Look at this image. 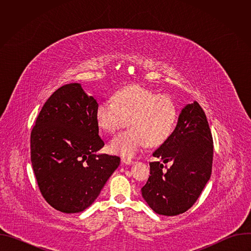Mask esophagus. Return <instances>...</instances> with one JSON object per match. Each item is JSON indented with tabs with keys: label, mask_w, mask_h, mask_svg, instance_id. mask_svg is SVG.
Returning <instances> with one entry per match:
<instances>
[{
	"label": "esophagus",
	"mask_w": 251,
	"mask_h": 251,
	"mask_svg": "<svg viewBox=\"0 0 251 251\" xmlns=\"http://www.w3.org/2000/svg\"><path fill=\"white\" fill-rule=\"evenodd\" d=\"M122 162L125 164V165H131L134 163L133 160L131 159H128V158H122Z\"/></svg>",
	"instance_id": "obj_1"
}]
</instances>
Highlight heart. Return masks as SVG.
<instances>
[{"instance_id": "1", "label": "heart", "mask_w": 251, "mask_h": 251, "mask_svg": "<svg viewBox=\"0 0 251 251\" xmlns=\"http://www.w3.org/2000/svg\"><path fill=\"white\" fill-rule=\"evenodd\" d=\"M95 119L109 134L116 133L129 121L131 129L113 138L109 150L132 158L148 144L158 146L170 137L177 120V110L170 96L134 84L118 90L113 101H101L96 107Z\"/></svg>"}]
</instances>
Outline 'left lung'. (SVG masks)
<instances>
[{"label":"left lung","instance_id":"obj_1","mask_svg":"<svg viewBox=\"0 0 251 251\" xmlns=\"http://www.w3.org/2000/svg\"><path fill=\"white\" fill-rule=\"evenodd\" d=\"M213 141L206 116L195 101L183 108L170 137L153 153L150 176L141 189L150 207L163 216H177L193 206L209 180ZM170 162L167 167L164 163Z\"/></svg>","mask_w":251,"mask_h":251}]
</instances>
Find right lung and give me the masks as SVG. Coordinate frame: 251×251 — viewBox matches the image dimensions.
Masks as SVG:
<instances>
[{
	"instance_id": "1",
	"label": "right lung",
	"mask_w": 251,
	"mask_h": 251,
	"mask_svg": "<svg viewBox=\"0 0 251 251\" xmlns=\"http://www.w3.org/2000/svg\"><path fill=\"white\" fill-rule=\"evenodd\" d=\"M98 103L79 83L59 87L44 104L30 133V161L45 200L65 213L98 197L120 158L96 155L104 146L95 119Z\"/></svg>"
}]
</instances>
